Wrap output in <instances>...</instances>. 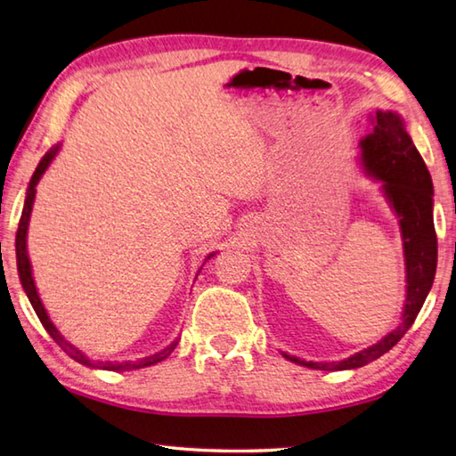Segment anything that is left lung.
<instances>
[{
	"instance_id": "8db88e82",
	"label": "left lung",
	"mask_w": 456,
	"mask_h": 456,
	"mask_svg": "<svg viewBox=\"0 0 456 456\" xmlns=\"http://www.w3.org/2000/svg\"><path fill=\"white\" fill-rule=\"evenodd\" d=\"M362 161L372 177L383 181L388 201L401 217V233L407 261V299L403 321L383 341L338 362H293L317 370H343L369 365L380 354L391 351L415 322L436 273V233L433 223V181L423 157L411 135L404 131L401 118L393 111H377L370 134L361 142Z\"/></svg>"
}]
</instances>
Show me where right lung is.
Instances as JSON below:
<instances>
[{"instance_id": "obj_1", "label": "right lung", "mask_w": 456, "mask_h": 456, "mask_svg": "<svg viewBox=\"0 0 456 456\" xmlns=\"http://www.w3.org/2000/svg\"><path fill=\"white\" fill-rule=\"evenodd\" d=\"M57 149L60 147H53L52 151H47L44 155V159L39 161L36 173H33V177L29 181V187H28V195H26V205H23V211H21V219H20V227H18V235H15V255H18V273H20V279H21V285L23 289H26L28 293V299L31 303L33 311H36V314L41 321V325L45 327V330L49 335H52L53 341L61 346V349L69 354L71 359H76L77 362H81V365H87V367H99V365H94V362H89L87 357H84V353L77 351L76 346L69 345L65 338L60 335V330H57L53 327V322L49 321L47 313L44 309V305H41L39 301V295L36 291V285H33V277H31V265H29V259H28V247H26V235H28V225H29V215H31V207H33V200H36V185L37 181L41 179V175H44L47 165L52 163V159L57 153ZM177 346V341L171 343L167 349H163L159 353L151 354V357H145V359H139L135 362H107V365H102L103 369L107 370H131V369H143V367H151L155 365V362H161L163 359H167L169 354L173 353V349Z\"/></svg>"}]
</instances>
